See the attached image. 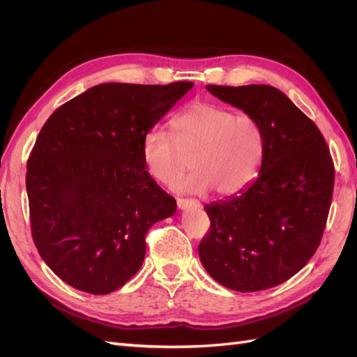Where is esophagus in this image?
Returning <instances> with one entry per match:
<instances>
[{"mask_svg": "<svg viewBox=\"0 0 357 357\" xmlns=\"http://www.w3.org/2000/svg\"><path fill=\"white\" fill-rule=\"evenodd\" d=\"M199 202L197 199H185V198H177V207L180 210H186V208H198Z\"/></svg>", "mask_w": 357, "mask_h": 357, "instance_id": "1", "label": "esophagus"}]
</instances>
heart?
Masks as SVG:
<instances>
[{
  "instance_id": "1",
  "label": "heart",
  "mask_w": 357,
  "mask_h": 357,
  "mask_svg": "<svg viewBox=\"0 0 357 357\" xmlns=\"http://www.w3.org/2000/svg\"><path fill=\"white\" fill-rule=\"evenodd\" d=\"M173 138L171 139L170 137ZM143 162L155 180L176 189L235 197L252 185L265 155L264 129L253 116L213 104H193L171 121V135L152 129L143 139Z\"/></svg>"
}]
</instances>
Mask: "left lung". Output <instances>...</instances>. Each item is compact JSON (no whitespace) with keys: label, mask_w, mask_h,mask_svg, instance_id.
I'll return each mask as SVG.
<instances>
[{"label":"left lung","mask_w":357,"mask_h":357,"mask_svg":"<svg viewBox=\"0 0 357 357\" xmlns=\"http://www.w3.org/2000/svg\"><path fill=\"white\" fill-rule=\"evenodd\" d=\"M205 89L261 123L265 155L245 190L204 207L211 225L198 247L201 264L231 290L278 286L307 265L325 231L335 178L328 144L316 123L273 86Z\"/></svg>","instance_id":"8db88e82"}]
</instances>
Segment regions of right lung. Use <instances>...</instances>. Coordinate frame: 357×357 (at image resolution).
Instances as JSON below:
<instances>
[{"instance_id": "right-lung-1", "label": "right lung", "mask_w": 357, "mask_h": 357, "mask_svg": "<svg viewBox=\"0 0 357 357\" xmlns=\"http://www.w3.org/2000/svg\"><path fill=\"white\" fill-rule=\"evenodd\" d=\"M192 86L96 84L41 128L26 165L32 238L71 287H122L143 265L147 231L176 213V199L146 171L142 146Z\"/></svg>"}]
</instances>
